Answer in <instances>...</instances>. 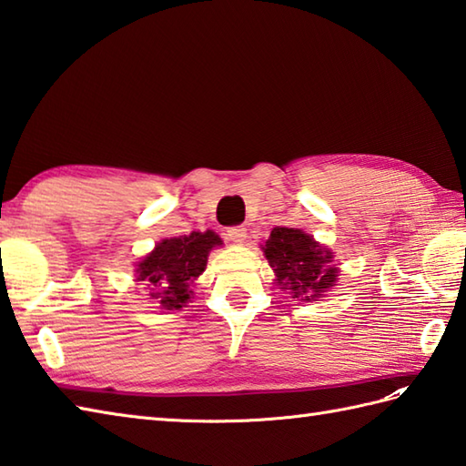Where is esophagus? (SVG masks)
<instances>
[{"mask_svg": "<svg viewBox=\"0 0 466 466\" xmlns=\"http://www.w3.org/2000/svg\"><path fill=\"white\" fill-rule=\"evenodd\" d=\"M226 236H228V240H230V242L242 244L244 238H246V228H244V226H232V228H228Z\"/></svg>", "mask_w": 466, "mask_h": 466, "instance_id": "obj_1", "label": "esophagus"}]
</instances>
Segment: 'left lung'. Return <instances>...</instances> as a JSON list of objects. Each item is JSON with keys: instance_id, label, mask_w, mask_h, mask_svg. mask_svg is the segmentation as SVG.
Instances as JSON below:
<instances>
[{"instance_id": "1", "label": "left lung", "mask_w": 466, "mask_h": 466, "mask_svg": "<svg viewBox=\"0 0 466 466\" xmlns=\"http://www.w3.org/2000/svg\"><path fill=\"white\" fill-rule=\"evenodd\" d=\"M262 250L276 272V284L290 290L292 299H320L339 276L332 252L299 228H274Z\"/></svg>"}]
</instances>
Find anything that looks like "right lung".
Returning a JSON list of instances; mask_svg holds the SVG:
<instances>
[{"instance_id": "add662e5", "label": "right lung", "mask_w": 466, "mask_h": 466, "mask_svg": "<svg viewBox=\"0 0 466 466\" xmlns=\"http://www.w3.org/2000/svg\"><path fill=\"white\" fill-rule=\"evenodd\" d=\"M222 240L214 232H192L167 238L137 264V280L166 310H177L190 300V284L206 268L208 254Z\"/></svg>"}]
</instances>
